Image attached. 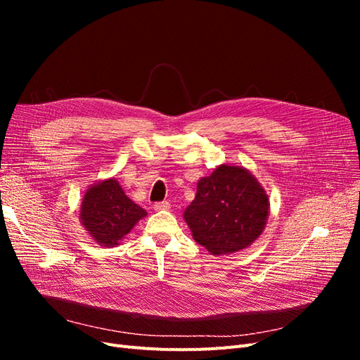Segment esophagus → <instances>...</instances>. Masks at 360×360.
Masks as SVG:
<instances>
[{
    "instance_id": "34e87169",
    "label": "esophagus",
    "mask_w": 360,
    "mask_h": 360,
    "mask_svg": "<svg viewBox=\"0 0 360 360\" xmlns=\"http://www.w3.org/2000/svg\"><path fill=\"white\" fill-rule=\"evenodd\" d=\"M155 210H169V202L168 201H162L155 204Z\"/></svg>"
}]
</instances>
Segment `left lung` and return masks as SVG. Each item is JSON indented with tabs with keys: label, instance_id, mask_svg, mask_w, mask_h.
Masks as SVG:
<instances>
[{
	"label": "left lung",
	"instance_id": "left-lung-1",
	"mask_svg": "<svg viewBox=\"0 0 360 360\" xmlns=\"http://www.w3.org/2000/svg\"><path fill=\"white\" fill-rule=\"evenodd\" d=\"M270 213L266 189L245 167H216L197 184L183 219L193 240L212 255H228L252 245L263 234Z\"/></svg>",
	"mask_w": 360,
	"mask_h": 360
}]
</instances>
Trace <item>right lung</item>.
<instances>
[{"label":"right lung","instance_id":"right-lung-1","mask_svg":"<svg viewBox=\"0 0 360 360\" xmlns=\"http://www.w3.org/2000/svg\"><path fill=\"white\" fill-rule=\"evenodd\" d=\"M79 222L93 240L105 248H112L132 231L147 216V212L130 200L115 177L93 183L85 191Z\"/></svg>","mask_w":360,"mask_h":360}]
</instances>
